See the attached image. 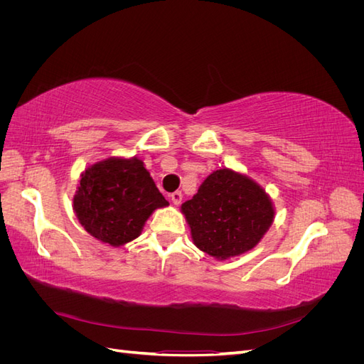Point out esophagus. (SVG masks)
I'll use <instances>...</instances> for the list:
<instances>
[{
  "label": "esophagus",
  "instance_id": "obj_1",
  "mask_svg": "<svg viewBox=\"0 0 364 364\" xmlns=\"http://www.w3.org/2000/svg\"><path fill=\"white\" fill-rule=\"evenodd\" d=\"M170 199H171V202H173L174 205H181V202H182V193H181V191L171 193V194H170Z\"/></svg>",
  "mask_w": 364,
  "mask_h": 364
}]
</instances>
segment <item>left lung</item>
Segmentation results:
<instances>
[{
	"mask_svg": "<svg viewBox=\"0 0 364 364\" xmlns=\"http://www.w3.org/2000/svg\"><path fill=\"white\" fill-rule=\"evenodd\" d=\"M194 245L217 259L255 247L273 223L270 197L245 174L211 173L191 200L182 205Z\"/></svg>",
	"mask_w": 364,
	"mask_h": 364,
	"instance_id": "left-lung-1",
	"label": "left lung"
}]
</instances>
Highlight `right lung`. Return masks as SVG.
I'll return each mask as SVG.
<instances>
[{"mask_svg": "<svg viewBox=\"0 0 364 364\" xmlns=\"http://www.w3.org/2000/svg\"><path fill=\"white\" fill-rule=\"evenodd\" d=\"M86 232L114 247L139 237L151 213L168 202L138 158H109L82 173L73 199Z\"/></svg>", "mask_w": 364, "mask_h": 364, "instance_id": "obj_1", "label": "right lung"}]
</instances>
